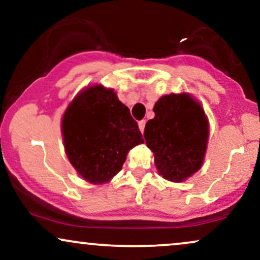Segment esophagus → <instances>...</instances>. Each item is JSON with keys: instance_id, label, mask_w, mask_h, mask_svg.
<instances>
[{"instance_id": "1", "label": "esophagus", "mask_w": 260, "mask_h": 260, "mask_svg": "<svg viewBox=\"0 0 260 260\" xmlns=\"http://www.w3.org/2000/svg\"><path fill=\"white\" fill-rule=\"evenodd\" d=\"M138 127H139V131L140 132H144V128H145V121H140L138 123Z\"/></svg>"}]
</instances>
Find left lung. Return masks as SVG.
Wrapping results in <instances>:
<instances>
[{
    "instance_id": "left-lung-1",
    "label": "left lung",
    "mask_w": 260,
    "mask_h": 260,
    "mask_svg": "<svg viewBox=\"0 0 260 260\" xmlns=\"http://www.w3.org/2000/svg\"><path fill=\"white\" fill-rule=\"evenodd\" d=\"M145 124V144L157 172L171 182L186 181L204 164L209 121L201 103L188 92L164 95Z\"/></svg>"
}]
</instances>
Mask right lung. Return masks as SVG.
Returning a JSON list of instances; mask_svg holds the SVG:
<instances>
[{
	"label": "right lung",
	"instance_id": "1",
	"mask_svg": "<svg viewBox=\"0 0 260 260\" xmlns=\"http://www.w3.org/2000/svg\"><path fill=\"white\" fill-rule=\"evenodd\" d=\"M64 151L80 177L92 184L111 181L127 154L144 143L129 109L113 89L88 85L67 106L61 120Z\"/></svg>",
	"mask_w": 260,
	"mask_h": 260
}]
</instances>
